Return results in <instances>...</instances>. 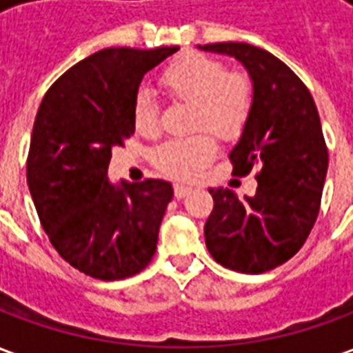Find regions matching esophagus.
Instances as JSON below:
<instances>
[{
	"label": "esophagus",
	"mask_w": 353,
	"mask_h": 353,
	"mask_svg": "<svg viewBox=\"0 0 353 353\" xmlns=\"http://www.w3.org/2000/svg\"><path fill=\"white\" fill-rule=\"evenodd\" d=\"M191 191H192V187H189V185H181V183L174 185V194H176V199H185V196H187Z\"/></svg>",
	"instance_id": "1"
}]
</instances>
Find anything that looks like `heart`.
Here are the masks:
<instances>
[{"mask_svg":"<svg viewBox=\"0 0 353 353\" xmlns=\"http://www.w3.org/2000/svg\"><path fill=\"white\" fill-rule=\"evenodd\" d=\"M162 87L170 98L191 103L189 128H208L185 138L170 139L154 149L153 162L162 174L189 179L200 174L217 153L215 138L234 139L244 130L253 108V83L242 72L199 52L183 54L162 72ZM134 126L143 136L159 130V108L149 88L134 96Z\"/></svg>","mask_w":353,"mask_h":353,"instance_id":"obj_1","label":"heart"}]
</instances>
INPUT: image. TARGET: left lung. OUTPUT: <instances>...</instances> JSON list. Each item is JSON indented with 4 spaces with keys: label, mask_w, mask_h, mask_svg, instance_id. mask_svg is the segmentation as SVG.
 <instances>
[{
    "label": "left lung",
    "mask_w": 353,
    "mask_h": 353,
    "mask_svg": "<svg viewBox=\"0 0 353 353\" xmlns=\"http://www.w3.org/2000/svg\"><path fill=\"white\" fill-rule=\"evenodd\" d=\"M199 49L236 58L250 73L253 108L229 159L238 176L259 170L253 196L210 189L206 248L225 268L266 272L303 248L318 219L329 162L318 108L303 81L259 47L214 43Z\"/></svg>",
    "instance_id": "left-lung-1"
}]
</instances>
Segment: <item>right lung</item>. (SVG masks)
I'll return each instance as SVG.
<instances>
[{
  "mask_svg": "<svg viewBox=\"0 0 353 353\" xmlns=\"http://www.w3.org/2000/svg\"><path fill=\"white\" fill-rule=\"evenodd\" d=\"M177 47L103 49L45 94L28 154V187L62 259L98 280H123L153 259L172 183H111V149L130 138L134 96Z\"/></svg>",
  "mask_w": 353,
  "mask_h": 353,
  "instance_id": "obj_1",
  "label": "right lung"
}]
</instances>
